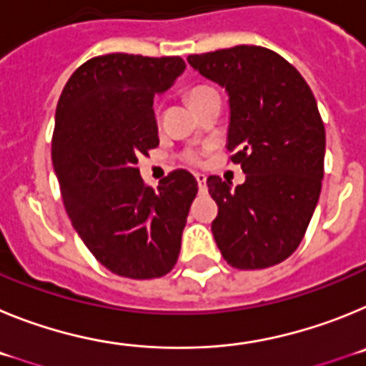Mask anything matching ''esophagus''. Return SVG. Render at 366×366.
Returning <instances> with one entry per match:
<instances>
[{"label": "esophagus", "mask_w": 366, "mask_h": 366, "mask_svg": "<svg viewBox=\"0 0 366 366\" xmlns=\"http://www.w3.org/2000/svg\"><path fill=\"white\" fill-rule=\"evenodd\" d=\"M196 181H198V187H199V190H205L207 177L203 176V174H196Z\"/></svg>", "instance_id": "34e87169"}]
</instances>
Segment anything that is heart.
Listing matches in <instances>:
<instances>
[{
	"label": "heart",
	"mask_w": 366,
	"mask_h": 366,
	"mask_svg": "<svg viewBox=\"0 0 366 366\" xmlns=\"http://www.w3.org/2000/svg\"><path fill=\"white\" fill-rule=\"evenodd\" d=\"M214 93H216V89H212V87H209V86H196V87H192L189 93H187V99H189V102L192 104V108H196L199 102H203L205 99H209L211 95H214ZM185 161L190 164H202V154H199L198 150H187Z\"/></svg>",
	"instance_id": "b5f03b06"
}]
</instances>
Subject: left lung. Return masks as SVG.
Segmentation results:
<instances>
[{"label": "left lung", "mask_w": 366, "mask_h": 366, "mask_svg": "<svg viewBox=\"0 0 366 366\" xmlns=\"http://www.w3.org/2000/svg\"><path fill=\"white\" fill-rule=\"evenodd\" d=\"M189 64L229 93V161L244 185L211 176L212 234L229 266L264 269L295 253L325 176V122L302 74L260 45L190 54Z\"/></svg>", "instance_id": "1"}]
</instances>
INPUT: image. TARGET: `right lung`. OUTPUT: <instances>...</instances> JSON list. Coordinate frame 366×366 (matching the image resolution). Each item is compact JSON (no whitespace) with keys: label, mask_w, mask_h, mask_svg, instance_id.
Masks as SVG:
<instances>
[{"label":"right lung","mask_w":366,"mask_h":366,"mask_svg":"<svg viewBox=\"0 0 366 366\" xmlns=\"http://www.w3.org/2000/svg\"><path fill=\"white\" fill-rule=\"evenodd\" d=\"M185 69L181 56L89 58L58 99L53 164L74 231L112 273L159 279L176 266L198 181L174 170L157 189L137 157L159 144L154 97Z\"/></svg>","instance_id":"1"}]
</instances>
